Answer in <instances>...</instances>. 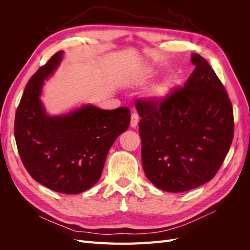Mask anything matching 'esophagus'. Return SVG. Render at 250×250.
<instances>
[{
  "instance_id": "esophagus-1",
  "label": "esophagus",
  "mask_w": 250,
  "mask_h": 250,
  "mask_svg": "<svg viewBox=\"0 0 250 250\" xmlns=\"http://www.w3.org/2000/svg\"><path fill=\"white\" fill-rule=\"evenodd\" d=\"M138 123H139V116L137 112H133L131 115V120H130V126L135 128L138 126Z\"/></svg>"
}]
</instances>
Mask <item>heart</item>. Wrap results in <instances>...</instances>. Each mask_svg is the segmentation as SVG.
<instances>
[{
    "label": "heart",
    "mask_w": 250,
    "mask_h": 250,
    "mask_svg": "<svg viewBox=\"0 0 250 250\" xmlns=\"http://www.w3.org/2000/svg\"><path fill=\"white\" fill-rule=\"evenodd\" d=\"M152 95L156 98H165L167 95V87L164 84L158 85L152 90Z\"/></svg>",
    "instance_id": "heart-1"
}]
</instances>
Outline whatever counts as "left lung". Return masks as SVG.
I'll return each instance as SVG.
<instances>
[{"mask_svg":"<svg viewBox=\"0 0 250 250\" xmlns=\"http://www.w3.org/2000/svg\"><path fill=\"white\" fill-rule=\"evenodd\" d=\"M195 70L164 100L137 101L142 118V164L147 178L166 192L202 186L220 169L233 137L231 102L221 81L199 54Z\"/></svg>","mask_w":250,"mask_h":250,"instance_id":"left-lung-1","label":"left lung"}]
</instances>
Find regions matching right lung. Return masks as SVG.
<instances>
[{
  "mask_svg": "<svg viewBox=\"0 0 250 250\" xmlns=\"http://www.w3.org/2000/svg\"><path fill=\"white\" fill-rule=\"evenodd\" d=\"M57 52L27 83L14 121L21 162L31 177L51 190L79 194L100 179L113 142L130 124V110L85 104L50 116L41 100L44 80L62 60Z\"/></svg>",
  "mask_w": 250,
  "mask_h": 250,
  "instance_id": "1",
  "label": "right lung"
}]
</instances>
